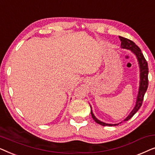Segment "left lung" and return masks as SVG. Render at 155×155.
<instances>
[{"label": "left lung", "mask_w": 155, "mask_h": 155, "mask_svg": "<svg viewBox=\"0 0 155 155\" xmlns=\"http://www.w3.org/2000/svg\"><path fill=\"white\" fill-rule=\"evenodd\" d=\"M119 39L121 41V44H120V47L121 48H125V49L130 50L133 54L136 57L137 62H138L139 68H140V85L138 89V92H137V96L136 99V102H135V107H133L132 111L129 114V115L123 120V121H126L128 120L130 118H131L134 116V114L138 111L140 108L142 106L143 101L144 95H145L146 91H147V87H148V65L147 61H146L145 57H144L143 54H142L140 48L135 44L134 42L130 41V39H126L123 37H119ZM91 108V115H92L93 119L94 121L97 123L98 124H100L103 126H117L119 124H106V123L101 121L98 118H96L94 114H93L92 108L90 105Z\"/></svg>", "instance_id": "left-lung-1"}]
</instances>
